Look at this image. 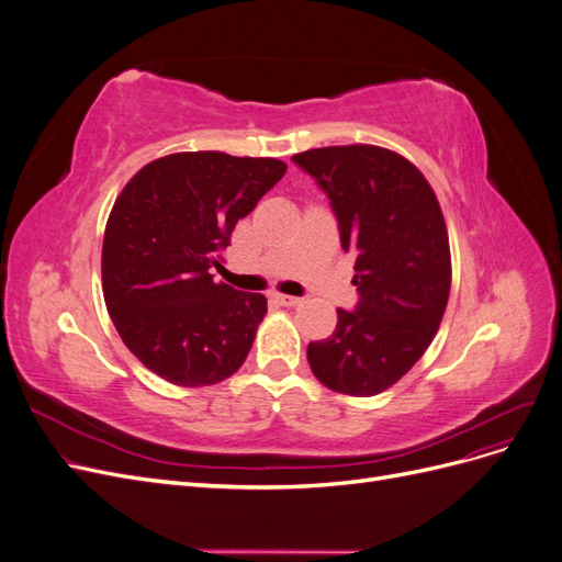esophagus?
I'll use <instances>...</instances> for the list:
<instances>
[{
  "instance_id": "1",
  "label": "esophagus",
  "mask_w": 562,
  "mask_h": 562,
  "mask_svg": "<svg viewBox=\"0 0 562 562\" xmlns=\"http://www.w3.org/2000/svg\"><path fill=\"white\" fill-rule=\"evenodd\" d=\"M277 302H281L283 307H297V304L302 302V297H295V295H281V293H277Z\"/></svg>"
}]
</instances>
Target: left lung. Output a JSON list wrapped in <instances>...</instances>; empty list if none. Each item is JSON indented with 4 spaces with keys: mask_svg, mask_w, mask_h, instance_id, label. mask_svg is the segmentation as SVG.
I'll use <instances>...</instances> for the list:
<instances>
[{
    "mask_svg": "<svg viewBox=\"0 0 562 562\" xmlns=\"http://www.w3.org/2000/svg\"><path fill=\"white\" fill-rule=\"evenodd\" d=\"M328 194L351 252L359 304L337 310L307 359L321 384L375 396L411 370L443 321L452 262L443 211L419 168L378 145H335L293 157Z\"/></svg>",
    "mask_w": 562,
    "mask_h": 562,
    "instance_id": "8db88e82",
    "label": "left lung"
}]
</instances>
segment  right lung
Wrapping results in <instances>:
<instances>
[{
    "mask_svg": "<svg viewBox=\"0 0 562 562\" xmlns=\"http://www.w3.org/2000/svg\"><path fill=\"white\" fill-rule=\"evenodd\" d=\"M285 164L225 151H176L135 173L110 211L103 295L119 337L178 386H211L246 361L267 297L213 281L232 232Z\"/></svg>",
    "mask_w": 562,
    "mask_h": 562,
    "instance_id": "add662e5",
    "label": "right lung"
}]
</instances>
